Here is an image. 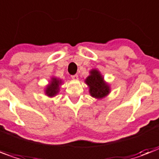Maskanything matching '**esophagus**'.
I'll list each match as a JSON object with an SVG mask.
<instances>
[{"label": "esophagus", "mask_w": 159, "mask_h": 159, "mask_svg": "<svg viewBox=\"0 0 159 159\" xmlns=\"http://www.w3.org/2000/svg\"><path fill=\"white\" fill-rule=\"evenodd\" d=\"M71 78H72V80H75V81H77V80L78 79V75H77V74L73 75V76H71Z\"/></svg>", "instance_id": "esophagus-1"}]
</instances>
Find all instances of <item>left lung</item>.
Here are the masks:
<instances>
[{"instance_id": "8db88e82", "label": "left lung", "mask_w": 159, "mask_h": 159, "mask_svg": "<svg viewBox=\"0 0 159 159\" xmlns=\"http://www.w3.org/2000/svg\"><path fill=\"white\" fill-rule=\"evenodd\" d=\"M84 82L88 85V92L91 97L98 100L105 98L111 93V86L104 80L103 76L98 69L90 70L89 76Z\"/></svg>"}]
</instances>
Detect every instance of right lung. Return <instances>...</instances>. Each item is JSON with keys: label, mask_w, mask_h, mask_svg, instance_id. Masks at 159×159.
I'll use <instances>...</instances> for the list:
<instances>
[{"label": "right lung", "mask_w": 159, "mask_h": 159, "mask_svg": "<svg viewBox=\"0 0 159 159\" xmlns=\"http://www.w3.org/2000/svg\"><path fill=\"white\" fill-rule=\"evenodd\" d=\"M62 80L56 77H52L48 84L45 88V95L49 98H54L60 92L61 86L62 85Z\"/></svg>", "instance_id": "add662e5"}]
</instances>
